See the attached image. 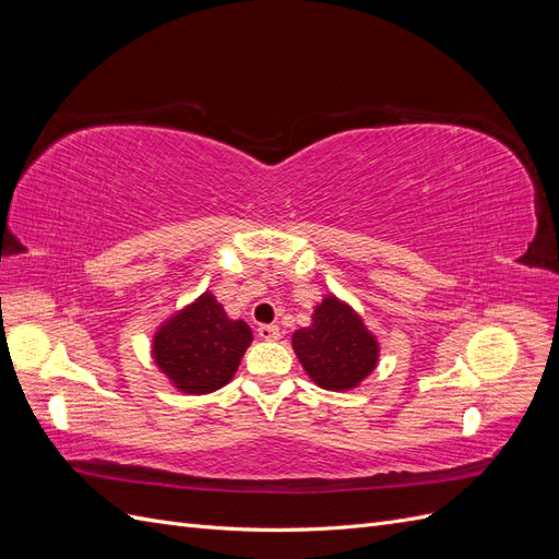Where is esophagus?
<instances>
[{"label": "esophagus", "mask_w": 559, "mask_h": 559, "mask_svg": "<svg viewBox=\"0 0 559 559\" xmlns=\"http://www.w3.org/2000/svg\"><path fill=\"white\" fill-rule=\"evenodd\" d=\"M259 337L261 341H267V343H273V341H280V329L275 326V324H263V326H259Z\"/></svg>", "instance_id": "34e87169"}]
</instances>
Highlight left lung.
<instances>
[{
  "label": "left lung",
  "mask_w": 559,
  "mask_h": 559,
  "mask_svg": "<svg viewBox=\"0 0 559 559\" xmlns=\"http://www.w3.org/2000/svg\"><path fill=\"white\" fill-rule=\"evenodd\" d=\"M292 345L310 380L329 392L359 386L380 361V343L361 314L329 294L312 312V324L292 335Z\"/></svg>",
  "instance_id": "obj_1"
}]
</instances>
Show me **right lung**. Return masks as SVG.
<instances>
[{"instance_id":"right-lung-1","label":"right lung","mask_w":559,"mask_h":559,"mask_svg":"<svg viewBox=\"0 0 559 559\" xmlns=\"http://www.w3.org/2000/svg\"><path fill=\"white\" fill-rule=\"evenodd\" d=\"M253 335L242 319H230L212 292L167 317L151 341V357L181 394H212L238 370Z\"/></svg>"}]
</instances>
